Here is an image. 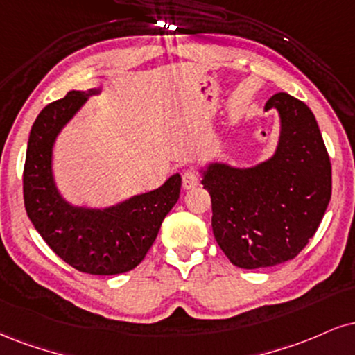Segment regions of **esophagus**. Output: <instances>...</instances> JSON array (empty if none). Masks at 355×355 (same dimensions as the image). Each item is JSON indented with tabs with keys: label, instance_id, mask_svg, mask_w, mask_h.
I'll use <instances>...</instances> for the list:
<instances>
[{
	"label": "esophagus",
	"instance_id": "esophagus-1",
	"mask_svg": "<svg viewBox=\"0 0 355 355\" xmlns=\"http://www.w3.org/2000/svg\"><path fill=\"white\" fill-rule=\"evenodd\" d=\"M198 183H200V175H198V172H196V170L190 168V170H185V172H183V175H182L183 189L191 190V189H195Z\"/></svg>",
	"mask_w": 355,
	"mask_h": 355
}]
</instances>
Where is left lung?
I'll return each instance as SVG.
<instances>
[{"mask_svg":"<svg viewBox=\"0 0 355 355\" xmlns=\"http://www.w3.org/2000/svg\"><path fill=\"white\" fill-rule=\"evenodd\" d=\"M281 132L271 159L248 168L221 162L202 170L211 196L215 240L234 266H276L296 258L314 236L331 200V160L314 114L304 102L277 92Z\"/></svg>","mask_w":355,"mask_h":355,"instance_id":"left-lung-1","label":"left lung"}]
</instances>
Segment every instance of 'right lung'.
Instances as JSON below:
<instances>
[{
    "instance_id": "add662e5",
    "label": "right lung",
    "mask_w": 355,
    "mask_h": 355,
    "mask_svg": "<svg viewBox=\"0 0 355 355\" xmlns=\"http://www.w3.org/2000/svg\"><path fill=\"white\" fill-rule=\"evenodd\" d=\"M99 92L71 91L41 110L28 140L23 193L29 220L62 261L87 275L110 276L134 270L145 258L180 196L182 177L175 173L157 190L107 208L76 207L62 198L53 175L54 142L89 96Z\"/></svg>"
}]
</instances>
